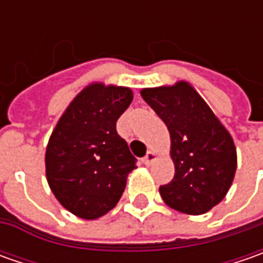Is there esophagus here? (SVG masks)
Segmentation results:
<instances>
[{
    "instance_id": "1",
    "label": "esophagus",
    "mask_w": 263,
    "mask_h": 263,
    "mask_svg": "<svg viewBox=\"0 0 263 263\" xmlns=\"http://www.w3.org/2000/svg\"><path fill=\"white\" fill-rule=\"evenodd\" d=\"M155 159H157V154L155 152H152V151H149L146 154V157L143 158L142 161H143V164L145 165H151V164H154L155 162Z\"/></svg>"
}]
</instances>
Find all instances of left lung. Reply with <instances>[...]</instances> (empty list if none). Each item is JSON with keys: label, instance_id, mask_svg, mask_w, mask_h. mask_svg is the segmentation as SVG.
<instances>
[{"label": "left lung", "instance_id": "left-lung-1", "mask_svg": "<svg viewBox=\"0 0 263 263\" xmlns=\"http://www.w3.org/2000/svg\"><path fill=\"white\" fill-rule=\"evenodd\" d=\"M171 139L174 178L159 187L168 206L202 215L218 205L233 184L237 168L236 145L205 99L189 82L140 90Z\"/></svg>", "mask_w": 263, "mask_h": 263}]
</instances>
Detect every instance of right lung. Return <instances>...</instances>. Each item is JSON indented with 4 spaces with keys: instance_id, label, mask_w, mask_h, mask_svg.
<instances>
[{
    "instance_id": "obj_1",
    "label": "right lung",
    "mask_w": 263,
    "mask_h": 263,
    "mask_svg": "<svg viewBox=\"0 0 263 263\" xmlns=\"http://www.w3.org/2000/svg\"><path fill=\"white\" fill-rule=\"evenodd\" d=\"M133 101L130 87L93 82L60 117L45 152L46 180L73 215L96 219L116 208L136 168L117 120Z\"/></svg>"
}]
</instances>
